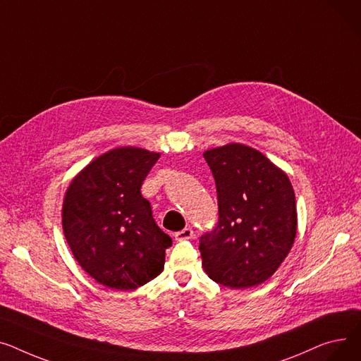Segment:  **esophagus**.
<instances>
[{"mask_svg":"<svg viewBox=\"0 0 361 361\" xmlns=\"http://www.w3.org/2000/svg\"><path fill=\"white\" fill-rule=\"evenodd\" d=\"M192 238H194V230L190 228V227H185L183 230L175 233V239H176L178 242L189 240V239H192Z\"/></svg>","mask_w":361,"mask_h":361,"instance_id":"34e87169","label":"esophagus"}]
</instances>
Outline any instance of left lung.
I'll return each mask as SVG.
<instances>
[{"label": "left lung", "mask_w": 361, "mask_h": 361, "mask_svg": "<svg viewBox=\"0 0 361 361\" xmlns=\"http://www.w3.org/2000/svg\"><path fill=\"white\" fill-rule=\"evenodd\" d=\"M204 159L216 180L219 221L200 238L202 268L230 288L258 286L294 243L298 213L290 179L262 153L238 142L207 150Z\"/></svg>", "instance_id": "left-lung-1"}]
</instances>
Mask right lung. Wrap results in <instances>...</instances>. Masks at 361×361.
Listing matches in <instances>:
<instances>
[{"label": "right lung", "instance_id": "right-lung-1", "mask_svg": "<svg viewBox=\"0 0 361 361\" xmlns=\"http://www.w3.org/2000/svg\"><path fill=\"white\" fill-rule=\"evenodd\" d=\"M159 153L119 147L73 179L62 204V228L74 258L92 279L134 290L156 279L172 238L156 224L141 185Z\"/></svg>", "mask_w": 361, "mask_h": 361}]
</instances>
